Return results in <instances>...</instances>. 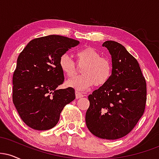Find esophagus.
<instances>
[{"label":"esophagus","instance_id":"1","mask_svg":"<svg viewBox=\"0 0 159 159\" xmlns=\"http://www.w3.org/2000/svg\"><path fill=\"white\" fill-rule=\"evenodd\" d=\"M83 96H84V95L83 93H81V92H79V91H75V97H76V98H81V97H83Z\"/></svg>","mask_w":159,"mask_h":159}]
</instances>
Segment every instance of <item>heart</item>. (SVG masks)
Masks as SVG:
<instances>
[{"instance_id":"b5f03b06","label":"heart","mask_w":159,"mask_h":159,"mask_svg":"<svg viewBox=\"0 0 159 159\" xmlns=\"http://www.w3.org/2000/svg\"><path fill=\"white\" fill-rule=\"evenodd\" d=\"M78 63H85L82 68V75L69 79L66 82L67 87L78 91H85L94 84L102 86L108 81L112 73V64L106 57L92 47H85L76 52ZM59 67L63 73L68 77L75 74V63L67 54L60 57Z\"/></svg>"}]
</instances>
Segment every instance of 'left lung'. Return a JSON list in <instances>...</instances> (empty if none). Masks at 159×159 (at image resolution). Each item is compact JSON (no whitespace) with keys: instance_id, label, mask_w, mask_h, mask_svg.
I'll list each match as a JSON object with an SVG mask.
<instances>
[{"instance_id":"1","label":"left lung","mask_w":159,"mask_h":159,"mask_svg":"<svg viewBox=\"0 0 159 159\" xmlns=\"http://www.w3.org/2000/svg\"><path fill=\"white\" fill-rule=\"evenodd\" d=\"M111 56L108 81L89 95L86 125L95 136L116 140L129 134L145 109L147 84L138 62L117 42L105 41Z\"/></svg>"}]
</instances>
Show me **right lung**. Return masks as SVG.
Wrapping results in <instances>:
<instances>
[{
    "label": "right lung",
    "mask_w": 159,
    "mask_h": 159,
    "mask_svg": "<svg viewBox=\"0 0 159 159\" xmlns=\"http://www.w3.org/2000/svg\"><path fill=\"white\" fill-rule=\"evenodd\" d=\"M79 41L49 35L29 42L17 59L12 77V101L29 127L48 130L54 127L65 105L75 98L72 87L57 89L64 75L59 59Z\"/></svg>",
    "instance_id": "obj_1"
}]
</instances>
